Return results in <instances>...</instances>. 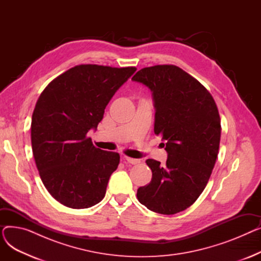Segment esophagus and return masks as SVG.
Returning a JSON list of instances; mask_svg holds the SVG:
<instances>
[{"label": "esophagus", "instance_id": "obj_1", "mask_svg": "<svg viewBox=\"0 0 261 261\" xmlns=\"http://www.w3.org/2000/svg\"><path fill=\"white\" fill-rule=\"evenodd\" d=\"M125 160L129 163V164H132V165H135V164H139L141 161L138 160V159H132V158H129V156H126Z\"/></svg>", "mask_w": 261, "mask_h": 261}]
</instances>
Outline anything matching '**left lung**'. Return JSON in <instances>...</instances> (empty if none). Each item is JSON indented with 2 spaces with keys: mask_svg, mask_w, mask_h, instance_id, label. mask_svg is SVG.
<instances>
[{
  "mask_svg": "<svg viewBox=\"0 0 261 261\" xmlns=\"http://www.w3.org/2000/svg\"><path fill=\"white\" fill-rule=\"evenodd\" d=\"M132 80L152 91L154 133L168 153L165 166L146 161L152 179L136 196L154 213H180L196 202L213 172L221 136L217 105L206 88L176 65L144 67Z\"/></svg>",
  "mask_w": 261,
  "mask_h": 261,
  "instance_id": "8db88e82",
  "label": "left lung"
}]
</instances>
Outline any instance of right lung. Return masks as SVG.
<instances>
[{
	"instance_id": "add662e5",
	"label": "right lung",
	"mask_w": 261,
	"mask_h": 261,
	"mask_svg": "<svg viewBox=\"0 0 261 261\" xmlns=\"http://www.w3.org/2000/svg\"><path fill=\"white\" fill-rule=\"evenodd\" d=\"M136 67L76 65L51 80L39 96L31 126L32 148L41 180L64 206L81 210L99 203L119 154L96 148V129L115 92Z\"/></svg>"
}]
</instances>
